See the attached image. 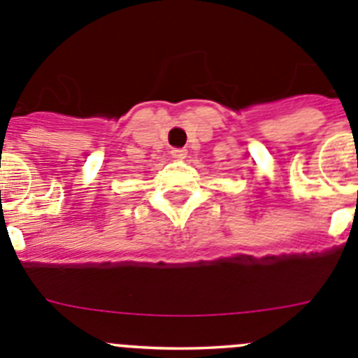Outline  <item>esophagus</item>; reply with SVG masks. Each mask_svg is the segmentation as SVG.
Masks as SVG:
<instances>
[{
	"instance_id": "esophagus-1",
	"label": "esophagus",
	"mask_w": 358,
	"mask_h": 358,
	"mask_svg": "<svg viewBox=\"0 0 358 358\" xmlns=\"http://www.w3.org/2000/svg\"><path fill=\"white\" fill-rule=\"evenodd\" d=\"M170 154H172L173 159H185L186 157L185 148H172V152H170Z\"/></svg>"
}]
</instances>
